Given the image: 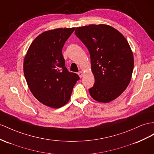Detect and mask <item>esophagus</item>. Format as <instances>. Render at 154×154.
Here are the masks:
<instances>
[{
	"instance_id": "obj_1",
	"label": "esophagus",
	"mask_w": 154,
	"mask_h": 154,
	"mask_svg": "<svg viewBox=\"0 0 154 154\" xmlns=\"http://www.w3.org/2000/svg\"><path fill=\"white\" fill-rule=\"evenodd\" d=\"M78 75H79V76L81 78V77H83L84 73H83V72H78Z\"/></svg>"
}]
</instances>
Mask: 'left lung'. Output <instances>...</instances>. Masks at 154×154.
Segmentation results:
<instances>
[{
  "label": "left lung",
  "instance_id": "left-lung-1",
  "mask_svg": "<svg viewBox=\"0 0 154 154\" xmlns=\"http://www.w3.org/2000/svg\"><path fill=\"white\" fill-rule=\"evenodd\" d=\"M75 34L89 51L95 82L90 96L100 103H109L124 92L131 81L133 54L127 39L107 25L77 27Z\"/></svg>",
  "mask_w": 154,
  "mask_h": 154
}]
</instances>
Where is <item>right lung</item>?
Wrapping results in <instances>:
<instances>
[{
  "label": "right lung",
  "mask_w": 154,
  "mask_h": 154,
  "mask_svg": "<svg viewBox=\"0 0 154 154\" xmlns=\"http://www.w3.org/2000/svg\"><path fill=\"white\" fill-rule=\"evenodd\" d=\"M75 28L57 29L43 32L31 43L23 62V71L33 96L46 106L60 108L69 100L79 79L68 72L62 51Z\"/></svg>",
  "instance_id": "right-lung-1"
}]
</instances>
